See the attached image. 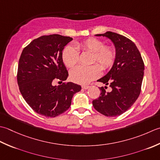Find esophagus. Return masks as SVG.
<instances>
[{"instance_id":"34e87169","label":"esophagus","mask_w":160,"mask_h":160,"mask_svg":"<svg viewBox=\"0 0 160 160\" xmlns=\"http://www.w3.org/2000/svg\"><path fill=\"white\" fill-rule=\"evenodd\" d=\"M81 87H82L83 89L86 90V89H88L89 88L90 86H88V85H82V86H81Z\"/></svg>"}]
</instances>
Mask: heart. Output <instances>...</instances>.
I'll return each instance as SVG.
<instances>
[{
  "label": "heart",
  "instance_id": "1",
  "mask_svg": "<svg viewBox=\"0 0 160 160\" xmlns=\"http://www.w3.org/2000/svg\"><path fill=\"white\" fill-rule=\"evenodd\" d=\"M77 47L83 51L93 52L91 63H99L103 70L109 69L112 66L116 58V51L110 45H104V43L98 38H90L77 44ZM62 59L68 68H72L79 59L77 49L68 45L63 50ZM101 67L97 63L89 66H78L70 71L71 80L80 84H86L97 79L101 74Z\"/></svg>",
  "mask_w": 160,
  "mask_h": 160
}]
</instances>
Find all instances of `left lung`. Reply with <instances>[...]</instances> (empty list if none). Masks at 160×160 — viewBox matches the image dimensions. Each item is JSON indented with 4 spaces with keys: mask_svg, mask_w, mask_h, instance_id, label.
<instances>
[{
    "mask_svg": "<svg viewBox=\"0 0 160 160\" xmlns=\"http://www.w3.org/2000/svg\"><path fill=\"white\" fill-rule=\"evenodd\" d=\"M96 36L108 37L112 41L116 58L111 70L97 80L106 86L109 85L111 91L106 92L107 86L99 88L100 96L92 101V105L105 116L121 115L133 105L141 92L144 61L135 44L124 36L112 32Z\"/></svg>",
    "mask_w": 160,
    "mask_h": 160,
    "instance_id": "8db88e82",
    "label": "left lung"
}]
</instances>
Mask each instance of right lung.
Wrapping results in <instances>:
<instances>
[{"label":"right lung","mask_w":160,"mask_h":160,"mask_svg":"<svg viewBox=\"0 0 160 160\" xmlns=\"http://www.w3.org/2000/svg\"><path fill=\"white\" fill-rule=\"evenodd\" d=\"M72 39L59 34L42 36L22 52L17 72L18 88L25 102L39 115L55 117L66 112L74 94L81 90L72 82L53 86L56 80L62 82L68 77L62 51Z\"/></svg>","instance_id":"obj_1"}]
</instances>
